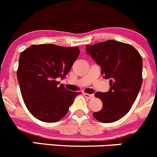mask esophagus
Masks as SVG:
<instances>
[{"mask_svg":"<svg viewBox=\"0 0 157 157\" xmlns=\"http://www.w3.org/2000/svg\"><path fill=\"white\" fill-rule=\"evenodd\" d=\"M84 95V97H86V99H88V100H91V99H93L94 97V96L93 95V94H83Z\"/></svg>","mask_w":157,"mask_h":157,"instance_id":"34e87169","label":"esophagus"}]
</instances>
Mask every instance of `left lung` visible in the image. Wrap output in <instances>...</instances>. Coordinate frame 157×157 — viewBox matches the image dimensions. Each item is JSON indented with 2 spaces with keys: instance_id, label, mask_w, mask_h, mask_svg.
<instances>
[{
  "instance_id": "obj_1",
  "label": "left lung",
  "mask_w": 157,
  "mask_h": 157,
  "mask_svg": "<svg viewBox=\"0 0 157 157\" xmlns=\"http://www.w3.org/2000/svg\"><path fill=\"white\" fill-rule=\"evenodd\" d=\"M86 52L101 67V74L109 79V91L97 92L103 108L93 116L102 123L118 121L131 109L142 85L143 60L133 46L109 40L86 45Z\"/></svg>"
}]
</instances>
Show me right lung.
<instances>
[{
    "mask_svg": "<svg viewBox=\"0 0 157 157\" xmlns=\"http://www.w3.org/2000/svg\"><path fill=\"white\" fill-rule=\"evenodd\" d=\"M80 54L78 47L37 44L21 52L17 71L21 95L30 113L39 121L55 123L68 112L80 94L60 85Z\"/></svg>",
    "mask_w": 157,
    "mask_h": 157,
    "instance_id": "add662e5",
    "label": "right lung"
}]
</instances>
